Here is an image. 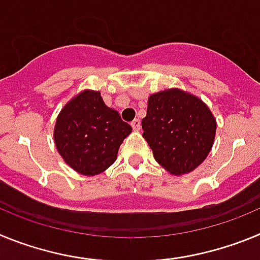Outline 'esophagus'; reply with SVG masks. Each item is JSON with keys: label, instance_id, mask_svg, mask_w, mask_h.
Returning a JSON list of instances; mask_svg holds the SVG:
<instances>
[{"label": "esophagus", "instance_id": "esophagus-1", "mask_svg": "<svg viewBox=\"0 0 260 260\" xmlns=\"http://www.w3.org/2000/svg\"><path fill=\"white\" fill-rule=\"evenodd\" d=\"M132 127L134 128V130H141V119L139 118H135L134 121L132 122Z\"/></svg>", "mask_w": 260, "mask_h": 260}]
</instances>
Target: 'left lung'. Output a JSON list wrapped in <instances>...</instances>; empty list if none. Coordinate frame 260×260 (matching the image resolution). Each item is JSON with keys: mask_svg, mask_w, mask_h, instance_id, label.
Instances as JSON below:
<instances>
[{"mask_svg": "<svg viewBox=\"0 0 260 260\" xmlns=\"http://www.w3.org/2000/svg\"><path fill=\"white\" fill-rule=\"evenodd\" d=\"M143 137L155 160L172 174L194 171L212 148L216 119L197 96L167 89L148 98Z\"/></svg>", "mask_w": 260, "mask_h": 260, "instance_id": "left-lung-1", "label": "left lung"}]
</instances>
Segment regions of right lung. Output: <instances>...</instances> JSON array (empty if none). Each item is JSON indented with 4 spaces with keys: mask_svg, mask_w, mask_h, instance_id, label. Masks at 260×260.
<instances>
[{
    "mask_svg": "<svg viewBox=\"0 0 260 260\" xmlns=\"http://www.w3.org/2000/svg\"><path fill=\"white\" fill-rule=\"evenodd\" d=\"M132 126L103 102L100 92L84 91L61 110L54 142L66 164L78 173L95 176L113 164Z\"/></svg>",
    "mask_w": 260,
    "mask_h": 260,
    "instance_id": "add662e5",
    "label": "right lung"
}]
</instances>
